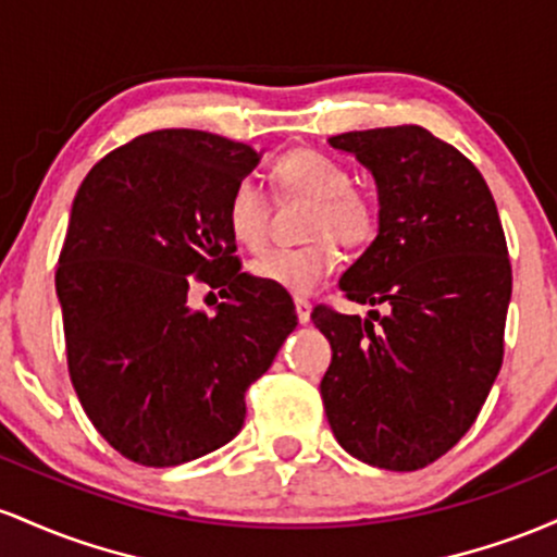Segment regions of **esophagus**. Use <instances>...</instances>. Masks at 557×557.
Wrapping results in <instances>:
<instances>
[{
    "label": "esophagus",
    "instance_id": "obj_1",
    "mask_svg": "<svg viewBox=\"0 0 557 557\" xmlns=\"http://www.w3.org/2000/svg\"><path fill=\"white\" fill-rule=\"evenodd\" d=\"M295 310H297L299 323H308V321H310L312 305L308 302V299H305V297H295Z\"/></svg>",
    "mask_w": 557,
    "mask_h": 557
}]
</instances>
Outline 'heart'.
<instances>
[{
    "label": "heart",
    "mask_w": 557,
    "mask_h": 557,
    "mask_svg": "<svg viewBox=\"0 0 557 557\" xmlns=\"http://www.w3.org/2000/svg\"><path fill=\"white\" fill-rule=\"evenodd\" d=\"M273 189L281 197L310 199L302 247H284L262 255L249 265L252 276L281 286L292 295H308L339 265L336 245L366 247L379 231V208L371 195L352 184V171L342 160L318 149H295L271 168ZM226 226L247 249L265 247L271 231V199L258 181L239 178L223 208Z\"/></svg>",
    "instance_id": "1"
}]
</instances>
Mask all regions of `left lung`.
Wrapping results in <instances>:
<instances>
[{
  "instance_id": "1",
  "label": "left lung",
  "mask_w": 557,
  "mask_h": 557,
  "mask_svg": "<svg viewBox=\"0 0 557 557\" xmlns=\"http://www.w3.org/2000/svg\"><path fill=\"white\" fill-rule=\"evenodd\" d=\"M379 184V236L342 295L386 305L345 315L315 305L329 339L321 397L336 442L386 471H418L460 442L495 384L513 271L479 168L421 126L331 136Z\"/></svg>"
}]
</instances>
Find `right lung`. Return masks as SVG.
Masks as SVG:
<instances>
[{
    "mask_svg": "<svg viewBox=\"0 0 557 557\" xmlns=\"http://www.w3.org/2000/svg\"><path fill=\"white\" fill-rule=\"evenodd\" d=\"M258 152L191 128L141 134L86 173L60 249L67 373L123 458L168 468L239 434L245 395L297 326L281 286L242 273L223 218ZM230 299L191 311V285Z\"/></svg>",
    "mask_w": 557,
    "mask_h": 557,
    "instance_id": "add662e5",
    "label": "right lung"
}]
</instances>
